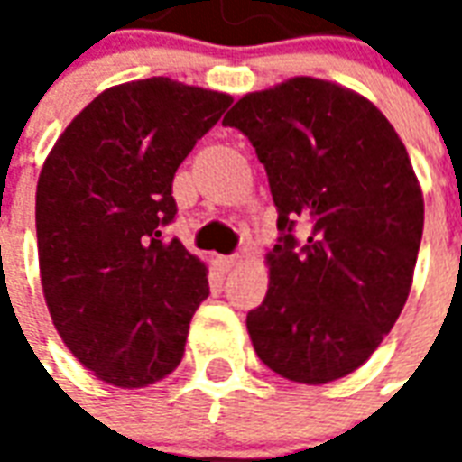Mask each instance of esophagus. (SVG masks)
Listing matches in <instances>:
<instances>
[{
    "label": "esophagus",
    "instance_id": "esophagus-1",
    "mask_svg": "<svg viewBox=\"0 0 462 462\" xmlns=\"http://www.w3.org/2000/svg\"><path fill=\"white\" fill-rule=\"evenodd\" d=\"M235 264H237V257H235V254H227V257H217V267H220L222 272H230Z\"/></svg>",
    "mask_w": 462,
    "mask_h": 462
}]
</instances>
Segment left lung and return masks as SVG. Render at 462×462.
Segmentation results:
<instances>
[{
    "label": "left lung",
    "mask_w": 462,
    "mask_h": 462,
    "mask_svg": "<svg viewBox=\"0 0 462 462\" xmlns=\"http://www.w3.org/2000/svg\"><path fill=\"white\" fill-rule=\"evenodd\" d=\"M222 123L250 138L277 208L270 290L247 314L252 346L297 383L348 376L413 282L423 192L406 145L364 96L310 76L242 96Z\"/></svg>",
    "instance_id": "1"
}]
</instances>
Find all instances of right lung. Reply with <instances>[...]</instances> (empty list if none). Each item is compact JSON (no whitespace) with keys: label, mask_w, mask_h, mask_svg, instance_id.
Instances as JSON below:
<instances>
[{"label":"right lung","mask_w":462,"mask_h":462,"mask_svg":"<svg viewBox=\"0 0 462 462\" xmlns=\"http://www.w3.org/2000/svg\"><path fill=\"white\" fill-rule=\"evenodd\" d=\"M220 91L152 76L108 88L49 152L36 185L46 307L96 376L143 388L180 364L208 274L180 240L172 178L230 108Z\"/></svg>","instance_id":"right-lung-1"}]
</instances>
